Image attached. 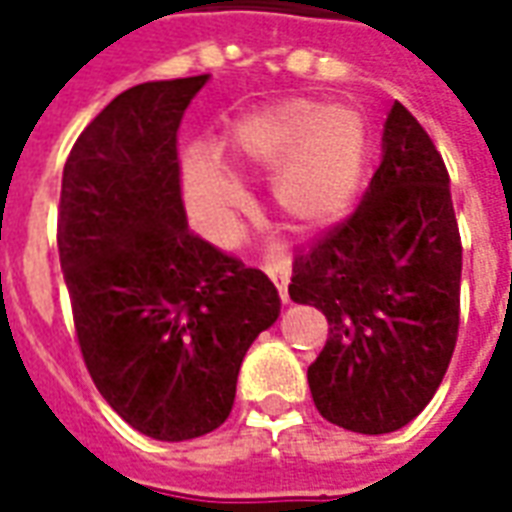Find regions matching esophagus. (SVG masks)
I'll use <instances>...</instances> for the list:
<instances>
[{
    "mask_svg": "<svg viewBox=\"0 0 512 512\" xmlns=\"http://www.w3.org/2000/svg\"><path fill=\"white\" fill-rule=\"evenodd\" d=\"M263 271H266L268 277L277 282V290H279V299L288 304L290 296H288V279H290V257L285 255H268L263 260Z\"/></svg>",
    "mask_w": 512,
    "mask_h": 512,
    "instance_id": "1",
    "label": "esophagus"
}]
</instances>
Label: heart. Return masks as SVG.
Listing matches in <instances>:
<instances>
[{
  "label": "heart",
  "instance_id": "b5f03b06",
  "mask_svg": "<svg viewBox=\"0 0 512 512\" xmlns=\"http://www.w3.org/2000/svg\"><path fill=\"white\" fill-rule=\"evenodd\" d=\"M222 156L233 169L279 167L274 180L279 208L304 224H326L343 216L359 191L367 156L365 123L354 109L290 98L244 120ZM183 194L194 227L213 244H227L246 205L241 186L205 153H189Z\"/></svg>",
  "mask_w": 512,
  "mask_h": 512
}]
</instances>
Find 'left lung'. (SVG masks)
Wrapping results in <instances>:
<instances>
[{
  "label": "left lung",
  "instance_id": "obj_1",
  "mask_svg": "<svg viewBox=\"0 0 512 512\" xmlns=\"http://www.w3.org/2000/svg\"><path fill=\"white\" fill-rule=\"evenodd\" d=\"M461 252L441 153L395 101L362 200L293 260L290 299L329 321L307 370L323 419L378 436L428 406L458 340Z\"/></svg>",
  "mask_w": 512,
  "mask_h": 512
}]
</instances>
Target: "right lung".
I'll return each instance as SVG.
<instances>
[{
  "instance_id": "obj_1",
  "label": "right lung",
  "mask_w": 512,
  "mask_h": 512,
  "mask_svg": "<svg viewBox=\"0 0 512 512\" xmlns=\"http://www.w3.org/2000/svg\"><path fill=\"white\" fill-rule=\"evenodd\" d=\"M205 82L120 93L62 169L57 246L84 365L106 403L158 441L230 417L246 351L279 318L274 282L186 224L178 126Z\"/></svg>"
}]
</instances>
